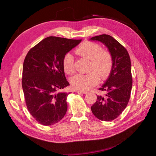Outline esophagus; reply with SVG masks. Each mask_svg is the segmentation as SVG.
I'll return each instance as SVG.
<instances>
[{
  "label": "esophagus",
  "instance_id": "esophagus-1",
  "mask_svg": "<svg viewBox=\"0 0 156 156\" xmlns=\"http://www.w3.org/2000/svg\"><path fill=\"white\" fill-rule=\"evenodd\" d=\"M76 92H78V93H83V94H87L88 93V91H86V90H77Z\"/></svg>",
  "mask_w": 156,
  "mask_h": 156
}]
</instances>
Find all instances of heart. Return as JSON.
<instances>
[{"label": "heart", "mask_w": 156, "mask_h": 156, "mask_svg": "<svg viewBox=\"0 0 156 156\" xmlns=\"http://www.w3.org/2000/svg\"><path fill=\"white\" fill-rule=\"evenodd\" d=\"M75 53L90 60L88 74H78L71 78L72 87L77 90H88L97 84L99 79L105 80L110 74L113 61L108 51L102 49L101 45L90 41H85L76 49ZM62 67L68 74L74 72L73 56L67 54L62 59Z\"/></svg>", "instance_id": "b5f03b06"}]
</instances>
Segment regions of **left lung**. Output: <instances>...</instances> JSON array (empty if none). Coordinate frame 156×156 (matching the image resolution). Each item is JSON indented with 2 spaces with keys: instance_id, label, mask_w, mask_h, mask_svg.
<instances>
[{
  "instance_id": "obj_1",
  "label": "left lung",
  "mask_w": 156,
  "mask_h": 156,
  "mask_svg": "<svg viewBox=\"0 0 156 156\" xmlns=\"http://www.w3.org/2000/svg\"><path fill=\"white\" fill-rule=\"evenodd\" d=\"M90 40L101 41L107 46L113 61L107 80L99 88L107 93L97 96L91 111L101 121H113L124 111L130 98L133 83L130 57L127 49L111 35L102 34Z\"/></svg>"
}]
</instances>
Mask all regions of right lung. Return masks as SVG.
<instances>
[{
    "label": "right lung",
    "mask_w": 156,
    "mask_h": 156,
    "mask_svg": "<svg viewBox=\"0 0 156 156\" xmlns=\"http://www.w3.org/2000/svg\"><path fill=\"white\" fill-rule=\"evenodd\" d=\"M82 39L48 37L27 53L23 66L22 87L29 112L41 125L57 123L67 111L70 92H61L69 85L62 59Z\"/></svg>",
    "instance_id": "right-lung-1"
}]
</instances>
